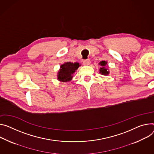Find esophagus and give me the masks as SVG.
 Returning a JSON list of instances; mask_svg holds the SVG:
<instances>
[{
  "label": "esophagus",
  "instance_id": "1",
  "mask_svg": "<svg viewBox=\"0 0 154 154\" xmlns=\"http://www.w3.org/2000/svg\"><path fill=\"white\" fill-rule=\"evenodd\" d=\"M83 64H84L85 66H88V65L90 64L91 61H90V60L89 59H87V60H85L83 61Z\"/></svg>",
  "mask_w": 154,
  "mask_h": 154
}]
</instances>
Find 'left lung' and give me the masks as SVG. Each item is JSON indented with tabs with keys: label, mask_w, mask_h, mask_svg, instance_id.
Returning <instances> with one entry per match:
<instances>
[{
	"label": "left lung",
	"mask_w": 154,
	"mask_h": 154,
	"mask_svg": "<svg viewBox=\"0 0 154 154\" xmlns=\"http://www.w3.org/2000/svg\"><path fill=\"white\" fill-rule=\"evenodd\" d=\"M99 65L101 66L99 69L100 73L103 75H108L109 74V71L108 69L109 68H108L107 62L106 61H100L99 63Z\"/></svg>",
	"instance_id": "obj_1"
}]
</instances>
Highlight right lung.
I'll return each mask as SVG.
<instances>
[{
	"mask_svg": "<svg viewBox=\"0 0 154 154\" xmlns=\"http://www.w3.org/2000/svg\"><path fill=\"white\" fill-rule=\"evenodd\" d=\"M80 66L81 64L77 62L64 63L60 66V69L57 73V79L61 82L71 81L74 74Z\"/></svg>",
	"mask_w": 154,
	"mask_h": 154,
	"instance_id": "obj_1",
	"label": "right lung"
}]
</instances>
